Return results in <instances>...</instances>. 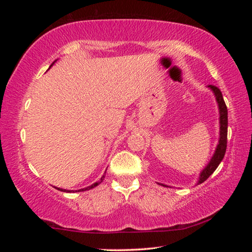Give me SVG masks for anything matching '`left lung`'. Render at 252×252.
<instances>
[{
	"label": "left lung",
	"mask_w": 252,
	"mask_h": 252,
	"mask_svg": "<svg viewBox=\"0 0 252 252\" xmlns=\"http://www.w3.org/2000/svg\"><path fill=\"white\" fill-rule=\"evenodd\" d=\"M208 88L212 91L213 94H215L216 101L218 103V109H219V123H220V131H219V141L217 144V148L215 150V153L211 157L210 161L208 162L201 172H200V176L198 179L197 185H200L207 180V179L211 176V174L215 172V170L218 168L220 162L222 161L225 149H227V134H228V110L227 105L224 103L222 93L219 90L218 88L215 87V85H208ZM158 185H161L163 187H169L167 185H163V183H158Z\"/></svg>",
	"instance_id": "obj_1"
}]
</instances>
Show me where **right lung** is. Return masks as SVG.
<instances>
[{
    "mask_svg": "<svg viewBox=\"0 0 252 252\" xmlns=\"http://www.w3.org/2000/svg\"><path fill=\"white\" fill-rule=\"evenodd\" d=\"M57 62V60H55V61L52 63V64L50 65V67L52 66L54 63ZM104 176L105 174H103V176L101 177V179L97 182H94L93 183V185H91V186H89V187H87V188H83V189H79V190H66V189H62V188H57V187H54L55 189H58V190H60V191H63V192H80V191H87V190H90V189H92V188H94V187H96V186H99L100 183L104 180Z\"/></svg>",
    "mask_w": 252,
    "mask_h": 252,
    "instance_id": "obj_1",
    "label": "right lung"
}]
</instances>
